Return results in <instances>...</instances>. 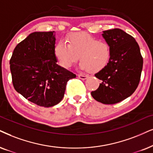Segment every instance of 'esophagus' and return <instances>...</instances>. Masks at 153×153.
<instances>
[{"mask_svg":"<svg viewBox=\"0 0 153 153\" xmlns=\"http://www.w3.org/2000/svg\"><path fill=\"white\" fill-rule=\"evenodd\" d=\"M78 78L81 79V80H85L88 78V75H78Z\"/></svg>","mask_w":153,"mask_h":153,"instance_id":"obj_1","label":"esophagus"}]
</instances>
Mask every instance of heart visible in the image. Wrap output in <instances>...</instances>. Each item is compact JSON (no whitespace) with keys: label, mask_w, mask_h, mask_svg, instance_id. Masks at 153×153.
<instances>
[{"label":"heart","mask_w":153,"mask_h":153,"mask_svg":"<svg viewBox=\"0 0 153 153\" xmlns=\"http://www.w3.org/2000/svg\"><path fill=\"white\" fill-rule=\"evenodd\" d=\"M54 47V56L59 64L64 68H70L81 61L80 68L90 72L97 73L109 64L111 57V46L104 40L85 32H73Z\"/></svg>","instance_id":"1"}]
</instances>
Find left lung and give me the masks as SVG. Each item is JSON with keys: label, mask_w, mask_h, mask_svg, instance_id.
<instances>
[{"label": "left lung", "mask_w": 153, "mask_h": 153, "mask_svg": "<svg viewBox=\"0 0 153 153\" xmlns=\"http://www.w3.org/2000/svg\"><path fill=\"white\" fill-rule=\"evenodd\" d=\"M102 36L111 46V57L107 66L94 75L102 82L91 95L102 104H113L126 99L138 88L143 59L136 39L124 31L106 30Z\"/></svg>", "instance_id": "obj_1"}]
</instances>
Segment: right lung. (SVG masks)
<instances>
[{"instance_id":"add662e5","label":"right lung","mask_w":153,"mask_h":153,"mask_svg":"<svg viewBox=\"0 0 153 153\" xmlns=\"http://www.w3.org/2000/svg\"><path fill=\"white\" fill-rule=\"evenodd\" d=\"M55 32H35L20 42L10 60L15 90L44 107L59 104L68 81L76 77L59 66L54 56Z\"/></svg>"}]
</instances>
